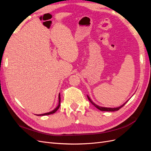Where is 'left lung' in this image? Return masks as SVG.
I'll use <instances>...</instances> for the list:
<instances>
[{
    "mask_svg": "<svg viewBox=\"0 0 151 151\" xmlns=\"http://www.w3.org/2000/svg\"><path fill=\"white\" fill-rule=\"evenodd\" d=\"M87 96H88V99H89V101L91 103H92L96 108H98V109H99L100 111H118V109H120L122 107H123V106H124V105L127 103V101H129V100H128V101H127L124 104H122V105H121V106H119V107H117V108H106V107H101V106H98V105L96 104L95 103H94L93 102L92 100L91 99V98H89V96L87 95Z\"/></svg>",
    "mask_w": 151,
    "mask_h": 151,
    "instance_id": "left-lung-1",
    "label": "left lung"
}]
</instances>
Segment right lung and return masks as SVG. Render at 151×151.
Returning <instances> with one entry per match:
<instances>
[{
    "mask_svg": "<svg viewBox=\"0 0 151 151\" xmlns=\"http://www.w3.org/2000/svg\"><path fill=\"white\" fill-rule=\"evenodd\" d=\"M60 94L59 93V95H58V106H57V108H55L53 111H50V112H48V113H44V114H41V115H37L38 116H43V115H51V114H53L54 113H55L58 108H60Z\"/></svg>",
    "mask_w": 151,
    "mask_h": 151,
    "instance_id": "right-lung-1",
    "label": "right lung"
}]
</instances>
